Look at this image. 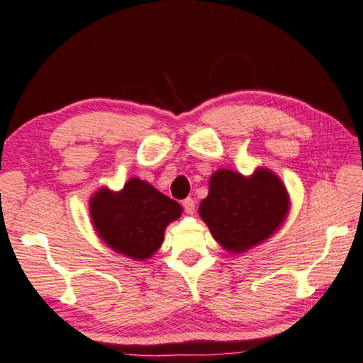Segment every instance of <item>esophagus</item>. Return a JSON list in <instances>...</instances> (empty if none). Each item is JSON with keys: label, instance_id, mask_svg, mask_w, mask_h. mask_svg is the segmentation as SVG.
Returning <instances> with one entry per match:
<instances>
[{"label": "esophagus", "instance_id": "esophagus-1", "mask_svg": "<svg viewBox=\"0 0 363 363\" xmlns=\"http://www.w3.org/2000/svg\"><path fill=\"white\" fill-rule=\"evenodd\" d=\"M182 206L186 209L187 214H194L195 213V200L194 199H186L182 201Z\"/></svg>", "mask_w": 363, "mask_h": 363}]
</instances>
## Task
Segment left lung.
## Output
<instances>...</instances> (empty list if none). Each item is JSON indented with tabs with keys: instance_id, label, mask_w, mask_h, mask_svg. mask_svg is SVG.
<instances>
[{
	"instance_id": "8db88e82",
	"label": "left lung",
	"mask_w": 363,
	"mask_h": 363,
	"mask_svg": "<svg viewBox=\"0 0 363 363\" xmlns=\"http://www.w3.org/2000/svg\"><path fill=\"white\" fill-rule=\"evenodd\" d=\"M291 211V195L267 167L252 174L220 168L209 177L199 214L213 238L230 254H245L278 232Z\"/></svg>"
}]
</instances>
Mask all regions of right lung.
Instances as JSON below:
<instances>
[{
	"label": "right lung",
	"instance_id": "add662e5",
	"mask_svg": "<svg viewBox=\"0 0 363 363\" xmlns=\"http://www.w3.org/2000/svg\"><path fill=\"white\" fill-rule=\"evenodd\" d=\"M91 225L117 254L144 262L160 249L164 230L182 214V206L149 182L130 177L121 190L96 189L89 200Z\"/></svg>",
	"mask_w": 363,
	"mask_h": 363
}]
</instances>
